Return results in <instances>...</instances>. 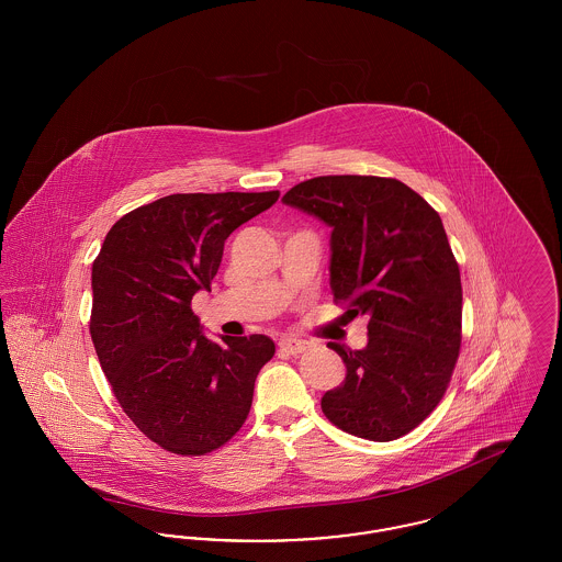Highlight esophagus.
Returning <instances> with one entry per match:
<instances>
[{
	"mask_svg": "<svg viewBox=\"0 0 562 562\" xmlns=\"http://www.w3.org/2000/svg\"><path fill=\"white\" fill-rule=\"evenodd\" d=\"M307 348H310V344H307V341H301V339H282V341H280V349L286 351V353H293V356L305 351Z\"/></svg>",
	"mask_w": 562,
	"mask_h": 562,
	"instance_id": "esophagus-1",
	"label": "esophagus"
}]
</instances>
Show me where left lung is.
Returning a JSON list of instances; mask_svg holds the SVG:
<instances>
[{
  "instance_id": "left-lung-1",
  "label": "left lung",
  "mask_w": 562,
  "mask_h": 562,
  "mask_svg": "<svg viewBox=\"0 0 562 562\" xmlns=\"http://www.w3.org/2000/svg\"><path fill=\"white\" fill-rule=\"evenodd\" d=\"M282 202L333 229L335 301L369 316L367 348L328 344L348 373L322 413L358 438L396 440L442 401L461 348V278L440 214L396 179L360 175L303 181Z\"/></svg>"
}]
</instances>
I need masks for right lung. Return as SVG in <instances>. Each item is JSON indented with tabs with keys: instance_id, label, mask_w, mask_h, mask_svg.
<instances>
[{
	"instance_id": "1",
	"label": "right lung",
	"mask_w": 562,
	"mask_h": 562,
	"mask_svg": "<svg viewBox=\"0 0 562 562\" xmlns=\"http://www.w3.org/2000/svg\"><path fill=\"white\" fill-rule=\"evenodd\" d=\"M280 198L172 193L124 214L92 263L90 335L124 413L164 451L204 454L248 417L255 379L276 353L266 335L202 333L191 299L211 291L232 232Z\"/></svg>"
}]
</instances>
